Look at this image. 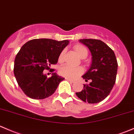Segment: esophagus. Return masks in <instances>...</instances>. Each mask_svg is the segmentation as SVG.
Wrapping results in <instances>:
<instances>
[{
    "label": "esophagus",
    "mask_w": 134,
    "mask_h": 134,
    "mask_svg": "<svg viewBox=\"0 0 134 134\" xmlns=\"http://www.w3.org/2000/svg\"><path fill=\"white\" fill-rule=\"evenodd\" d=\"M65 79H66V80H68L69 81H70V82H71V83H74V81H74V80H71V79H69V78H65Z\"/></svg>",
    "instance_id": "esophagus-1"
}]
</instances>
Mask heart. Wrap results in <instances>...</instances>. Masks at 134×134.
<instances>
[{
    "instance_id": "b5f03b06",
    "label": "heart",
    "mask_w": 134,
    "mask_h": 134,
    "mask_svg": "<svg viewBox=\"0 0 134 134\" xmlns=\"http://www.w3.org/2000/svg\"><path fill=\"white\" fill-rule=\"evenodd\" d=\"M74 49L77 53V54L80 56L81 58H85L88 55V51L87 49L84 46L81 45L77 44L74 46ZM65 54V51L63 50L61 52L58 57V60L60 62L63 61V56ZM59 72L62 76L66 78L74 79L77 76L83 72V69L81 67H74L68 65H64L62 66L59 70Z\"/></svg>"
}]
</instances>
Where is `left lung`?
Returning <instances> with one entry per match:
<instances>
[{"label":"left lung","mask_w":134,"mask_h":134,"mask_svg":"<svg viewBox=\"0 0 134 134\" xmlns=\"http://www.w3.org/2000/svg\"><path fill=\"white\" fill-rule=\"evenodd\" d=\"M80 43L87 46L92 55L90 68L82 78L91 82L84 85L81 92H76L77 96L88 103H97L109 95L116 79L118 62L112 49L99 40L80 39Z\"/></svg>","instance_id":"obj_1"}]
</instances>
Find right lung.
<instances>
[{
  "label": "right lung",
  "instance_id": "right-lung-1",
  "mask_svg": "<svg viewBox=\"0 0 134 134\" xmlns=\"http://www.w3.org/2000/svg\"><path fill=\"white\" fill-rule=\"evenodd\" d=\"M69 43L67 40L33 39L21 47L15 57L13 71L18 85L26 96L42 99L54 94L65 78L56 72L48 78L43 71L58 62L59 55Z\"/></svg>",
  "mask_w": 134,
  "mask_h": 134
}]
</instances>
